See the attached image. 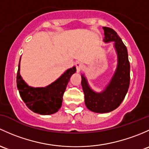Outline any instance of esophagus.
<instances>
[{"label":"esophagus","instance_id":"34e87169","mask_svg":"<svg viewBox=\"0 0 149 149\" xmlns=\"http://www.w3.org/2000/svg\"><path fill=\"white\" fill-rule=\"evenodd\" d=\"M76 69H77V72H79L82 70V67H83V64L82 62H77L76 64Z\"/></svg>","mask_w":149,"mask_h":149}]
</instances>
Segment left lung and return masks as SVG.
I'll return each instance as SVG.
<instances>
[{"mask_svg": "<svg viewBox=\"0 0 149 149\" xmlns=\"http://www.w3.org/2000/svg\"><path fill=\"white\" fill-rule=\"evenodd\" d=\"M105 43H113L117 54L116 72L109 84L100 93L94 91L89 85L85 74H81L86 107L97 113H109L116 109L125 97L130 85V63L127 48L113 29L102 27Z\"/></svg>", "mask_w": 149, "mask_h": 149, "instance_id": "left-lung-1", "label": "left lung"}]
</instances>
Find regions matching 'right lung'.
I'll use <instances>...</instances> for the list:
<instances>
[{"instance_id":"add662e5","label":"right lung","mask_w":149,"mask_h":149,"mask_svg":"<svg viewBox=\"0 0 149 149\" xmlns=\"http://www.w3.org/2000/svg\"><path fill=\"white\" fill-rule=\"evenodd\" d=\"M20 61L16 83L23 101L33 113L40 115H52L56 113L62 106L64 93L71 76L76 72V67L66 70L56 80L47 87H33L27 85L21 77Z\"/></svg>"}]
</instances>
